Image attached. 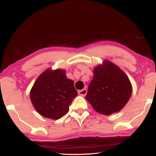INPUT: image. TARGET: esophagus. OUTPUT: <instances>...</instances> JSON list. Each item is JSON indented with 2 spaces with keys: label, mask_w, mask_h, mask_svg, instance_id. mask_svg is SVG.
<instances>
[{
  "label": "esophagus",
  "mask_w": 156,
  "mask_h": 156,
  "mask_svg": "<svg viewBox=\"0 0 156 156\" xmlns=\"http://www.w3.org/2000/svg\"><path fill=\"white\" fill-rule=\"evenodd\" d=\"M87 89H82V90L78 91V94L81 96H85V95L87 94Z\"/></svg>",
  "instance_id": "1"
}]
</instances>
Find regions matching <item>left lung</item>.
<instances>
[{"mask_svg":"<svg viewBox=\"0 0 156 156\" xmlns=\"http://www.w3.org/2000/svg\"><path fill=\"white\" fill-rule=\"evenodd\" d=\"M131 94V82L125 73L113 63L105 60L94 69V78L85 98L95 111L109 115L120 112Z\"/></svg>","mask_w":156,"mask_h":156,"instance_id":"1","label":"left lung"}]
</instances>
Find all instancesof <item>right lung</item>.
<instances>
[{
    "label": "right lung",
    "mask_w": 156,
    "mask_h": 156,
    "mask_svg": "<svg viewBox=\"0 0 156 156\" xmlns=\"http://www.w3.org/2000/svg\"><path fill=\"white\" fill-rule=\"evenodd\" d=\"M78 96L72 80L65 70L48 69L39 76L30 91V99L41 115L58 120L68 112L73 98Z\"/></svg>",
    "instance_id": "add662e5"
}]
</instances>
